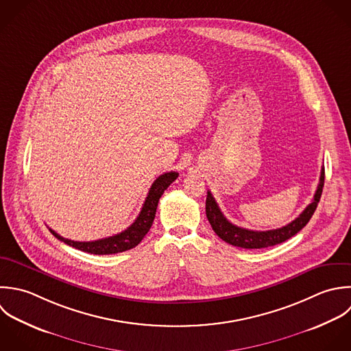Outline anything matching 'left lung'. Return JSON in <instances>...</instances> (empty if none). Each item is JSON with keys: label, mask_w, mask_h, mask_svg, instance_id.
Segmentation results:
<instances>
[{"label": "left lung", "mask_w": 351, "mask_h": 351, "mask_svg": "<svg viewBox=\"0 0 351 351\" xmlns=\"http://www.w3.org/2000/svg\"><path fill=\"white\" fill-rule=\"evenodd\" d=\"M324 176H326V171L323 167L322 175H320V183L315 193L313 201L306 206V209L295 220H293L290 224L282 228L269 230V231H253V230H246L232 224L226 219V216L220 210L210 191H208V195H206V217L213 231L216 232V235L232 246L242 247V249H264V247L283 243L291 237H294L295 234H298L312 219L319 205V201L322 198V193L324 187Z\"/></svg>", "instance_id": "1"}]
</instances>
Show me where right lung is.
Here are the masks:
<instances>
[{
    "label": "right lung",
    "instance_id": "right-lung-1",
    "mask_svg": "<svg viewBox=\"0 0 351 351\" xmlns=\"http://www.w3.org/2000/svg\"><path fill=\"white\" fill-rule=\"evenodd\" d=\"M178 176H179V173L173 172V171L158 176L154 180V183L152 184L149 194L145 199V204H143L136 220L127 230H124L123 232H120L117 235L93 241V242H76V241H71V239H65V238L60 237L51 228H49V230L61 242H64L77 250L90 253V254H102L104 256V254H116V253L130 250V249L135 247L149 232V230L153 224V220L156 217V210H157V205H158L161 195L169 187V184L176 180Z\"/></svg>",
    "mask_w": 351,
    "mask_h": 351
}]
</instances>
